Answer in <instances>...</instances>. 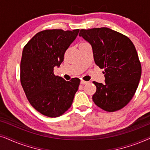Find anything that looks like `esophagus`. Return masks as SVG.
Instances as JSON below:
<instances>
[{"instance_id": "34e87169", "label": "esophagus", "mask_w": 150, "mask_h": 150, "mask_svg": "<svg viewBox=\"0 0 150 150\" xmlns=\"http://www.w3.org/2000/svg\"><path fill=\"white\" fill-rule=\"evenodd\" d=\"M88 83V82L84 81V80H81V84H82V85H85V84H87Z\"/></svg>"}]
</instances>
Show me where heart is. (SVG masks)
<instances>
[{
	"label": "heart",
	"instance_id": "heart-1",
	"mask_svg": "<svg viewBox=\"0 0 150 150\" xmlns=\"http://www.w3.org/2000/svg\"><path fill=\"white\" fill-rule=\"evenodd\" d=\"M83 43H84V42H83Z\"/></svg>",
	"mask_w": 150,
	"mask_h": 150
}]
</instances>
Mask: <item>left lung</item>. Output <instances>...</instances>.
Wrapping results in <instances>:
<instances>
[{
    "mask_svg": "<svg viewBox=\"0 0 150 150\" xmlns=\"http://www.w3.org/2000/svg\"><path fill=\"white\" fill-rule=\"evenodd\" d=\"M79 36L91 45L95 63L104 69L105 83L93 82V102L107 112L122 109L134 96L141 76L134 44L127 36L106 27L81 29Z\"/></svg>",
    "mask_w": 150,
    "mask_h": 150,
    "instance_id": "obj_1",
    "label": "left lung"
}]
</instances>
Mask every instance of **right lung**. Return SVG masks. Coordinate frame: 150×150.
<instances>
[{
  "label": "right lung",
  "instance_id": "right-lung-1",
  "mask_svg": "<svg viewBox=\"0 0 150 150\" xmlns=\"http://www.w3.org/2000/svg\"><path fill=\"white\" fill-rule=\"evenodd\" d=\"M79 29H47L37 33L24 47L20 83L33 107L49 117L62 115L70 108L81 80L69 81L54 74Z\"/></svg>",
  "mask_w": 150,
  "mask_h": 150
}]
</instances>
